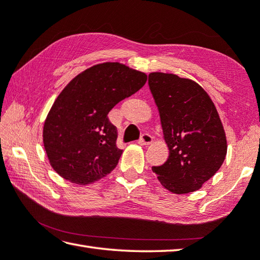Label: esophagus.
Here are the masks:
<instances>
[{
	"label": "esophagus",
	"instance_id": "1",
	"mask_svg": "<svg viewBox=\"0 0 260 260\" xmlns=\"http://www.w3.org/2000/svg\"><path fill=\"white\" fill-rule=\"evenodd\" d=\"M139 143L141 145H150L153 143V137L149 134H142L141 140L139 141Z\"/></svg>",
	"mask_w": 260,
	"mask_h": 260
}]
</instances>
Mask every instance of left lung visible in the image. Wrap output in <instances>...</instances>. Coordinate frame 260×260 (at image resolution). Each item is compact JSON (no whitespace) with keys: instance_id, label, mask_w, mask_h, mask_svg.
I'll return each instance as SVG.
<instances>
[{"instance_id":"obj_1","label":"left lung","mask_w":260,"mask_h":260,"mask_svg":"<svg viewBox=\"0 0 260 260\" xmlns=\"http://www.w3.org/2000/svg\"><path fill=\"white\" fill-rule=\"evenodd\" d=\"M149 85L169 149L165 165L152 171L174 194L201 189L220 169L228 151L216 107L200 84L177 74L152 72Z\"/></svg>"}]
</instances>
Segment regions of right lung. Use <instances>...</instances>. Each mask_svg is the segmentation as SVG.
Instances as JSON below:
<instances>
[{"label": "right lung", "instance_id": "right-lung-1", "mask_svg": "<svg viewBox=\"0 0 260 260\" xmlns=\"http://www.w3.org/2000/svg\"><path fill=\"white\" fill-rule=\"evenodd\" d=\"M147 80L118 62L96 64L72 79L46 117L44 147L49 165L72 184H93L113 171L123 153L109 111L137 92Z\"/></svg>", "mask_w": 260, "mask_h": 260}]
</instances>
